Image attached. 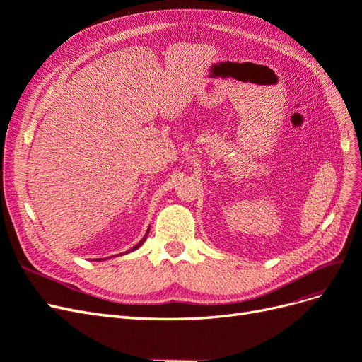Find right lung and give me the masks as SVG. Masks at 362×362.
Wrapping results in <instances>:
<instances>
[{"label":"right lung","instance_id":"1","mask_svg":"<svg viewBox=\"0 0 362 362\" xmlns=\"http://www.w3.org/2000/svg\"><path fill=\"white\" fill-rule=\"evenodd\" d=\"M148 233H149V229H148V231H146V234H145V237H144V238H141V240H140V242H139V243H137V245H136V246H133V249H129V250H128V254H129V252H133V250H136V249H139V247H140V246H141V245H144V242H145V240H146V235H148ZM104 259H105V258H104ZM96 261H103V259H96Z\"/></svg>","mask_w":362,"mask_h":362}]
</instances>
